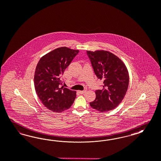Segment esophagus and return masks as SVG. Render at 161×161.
<instances>
[{"label": "esophagus", "mask_w": 161, "mask_h": 161, "mask_svg": "<svg viewBox=\"0 0 161 161\" xmlns=\"http://www.w3.org/2000/svg\"><path fill=\"white\" fill-rule=\"evenodd\" d=\"M78 93H80V94H84V93H86V90H83V91H82V90H78Z\"/></svg>", "instance_id": "1"}]
</instances>
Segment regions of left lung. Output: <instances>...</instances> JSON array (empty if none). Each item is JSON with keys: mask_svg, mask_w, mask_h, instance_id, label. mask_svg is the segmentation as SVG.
I'll list each match as a JSON object with an SVG mask.
<instances>
[{"mask_svg": "<svg viewBox=\"0 0 161 161\" xmlns=\"http://www.w3.org/2000/svg\"><path fill=\"white\" fill-rule=\"evenodd\" d=\"M87 55L96 75L103 81L102 89L96 90V99L90 105L100 112L112 110L119 105L127 91V67L118 57L108 51H87Z\"/></svg>", "mask_w": 161, "mask_h": 161, "instance_id": "8db88e82", "label": "left lung"}]
</instances>
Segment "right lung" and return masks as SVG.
Segmentation results:
<instances>
[{"instance_id":"1","label":"right lung","mask_w":161,"mask_h":161,"mask_svg":"<svg viewBox=\"0 0 161 161\" xmlns=\"http://www.w3.org/2000/svg\"><path fill=\"white\" fill-rule=\"evenodd\" d=\"M78 50L62 47L42 57L36 68L34 83L40 100L49 110L61 112L69 109L76 97V92L60 88L61 76Z\"/></svg>"}]
</instances>
